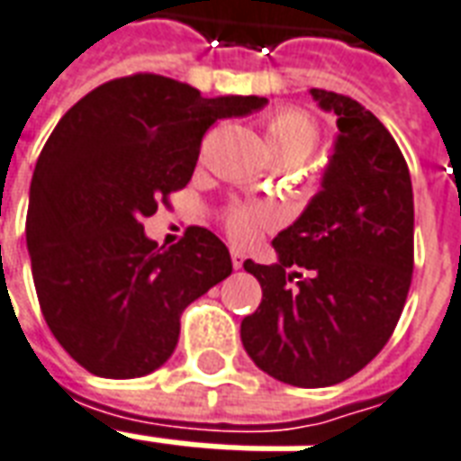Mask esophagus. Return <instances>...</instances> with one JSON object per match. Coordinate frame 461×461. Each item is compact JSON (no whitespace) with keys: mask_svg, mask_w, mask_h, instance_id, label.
<instances>
[{"mask_svg":"<svg viewBox=\"0 0 461 461\" xmlns=\"http://www.w3.org/2000/svg\"><path fill=\"white\" fill-rule=\"evenodd\" d=\"M231 266H234V268H241V266H244V261H246V256L241 254V251H237V249H231Z\"/></svg>","mask_w":461,"mask_h":461,"instance_id":"esophagus-1","label":"esophagus"}]
</instances>
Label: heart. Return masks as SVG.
<instances>
[{"instance_id":"b5f03b06","label":"heart","mask_w":461,"mask_h":461,"mask_svg":"<svg viewBox=\"0 0 461 461\" xmlns=\"http://www.w3.org/2000/svg\"><path fill=\"white\" fill-rule=\"evenodd\" d=\"M266 142L277 164H294L300 167L302 161L314 152L319 142V125L307 113L297 108H280L268 115L266 121ZM277 222V212L270 207L241 205L234 203L222 212V224L231 241L249 244L258 237L263 227Z\"/></svg>"}]
</instances>
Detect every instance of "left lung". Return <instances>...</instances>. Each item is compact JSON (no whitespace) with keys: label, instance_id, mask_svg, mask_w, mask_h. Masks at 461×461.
Masks as SVG:
<instances>
[{"label":"left lung","instance_id":"obj_1","mask_svg":"<svg viewBox=\"0 0 461 461\" xmlns=\"http://www.w3.org/2000/svg\"><path fill=\"white\" fill-rule=\"evenodd\" d=\"M339 137L321 191L273 239L277 263L246 261L263 300L241 343L293 386H331L360 372L394 333L413 276V188L389 130L356 98L312 89Z\"/></svg>","mask_w":461,"mask_h":461}]
</instances>
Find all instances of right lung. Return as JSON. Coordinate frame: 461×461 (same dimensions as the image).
Returning <instances> with one entry per match:
<instances>
[{
  "mask_svg": "<svg viewBox=\"0 0 461 461\" xmlns=\"http://www.w3.org/2000/svg\"><path fill=\"white\" fill-rule=\"evenodd\" d=\"M266 104L142 72L101 84L59 118L35 164L26 244L45 321L84 370L132 379L161 367L184 309L230 276L210 230L188 227L159 249L142 220L191 181L212 122Z\"/></svg>",
  "mask_w": 461,
  "mask_h": 461,
  "instance_id": "add662e5",
  "label": "right lung"
}]
</instances>
